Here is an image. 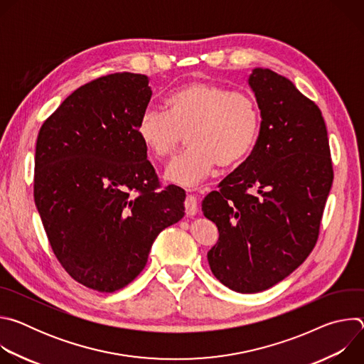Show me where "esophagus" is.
I'll use <instances>...</instances> for the list:
<instances>
[{
  "label": "esophagus",
  "instance_id": "esophagus-1",
  "mask_svg": "<svg viewBox=\"0 0 364 364\" xmlns=\"http://www.w3.org/2000/svg\"><path fill=\"white\" fill-rule=\"evenodd\" d=\"M184 207H186V215L187 216H194L198 210V204H197V198L194 196H187L186 201H184Z\"/></svg>",
  "mask_w": 364,
  "mask_h": 364
}]
</instances>
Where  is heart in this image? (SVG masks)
<instances>
[{
    "instance_id": "obj_1",
    "label": "heart",
    "mask_w": 364,
    "mask_h": 364,
    "mask_svg": "<svg viewBox=\"0 0 364 364\" xmlns=\"http://www.w3.org/2000/svg\"><path fill=\"white\" fill-rule=\"evenodd\" d=\"M259 122L250 95L196 80L167 96L166 112L145 109L136 134L157 160L171 157L187 136L190 149L166 168L164 177L173 184L191 187L209 177L216 166L240 163L257 138Z\"/></svg>"
}]
</instances>
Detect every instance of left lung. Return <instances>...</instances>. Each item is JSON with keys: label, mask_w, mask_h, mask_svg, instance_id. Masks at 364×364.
Masks as SVG:
<instances>
[{"label": "left lung", "mask_w": 364, "mask_h": 364, "mask_svg": "<svg viewBox=\"0 0 364 364\" xmlns=\"http://www.w3.org/2000/svg\"><path fill=\"white\" fill-rule=\"evenodd\" d=\"M247 83L262 118L257 141L219 191L201 203L219 230L207 252L210 269L240 294L274 287L305 261L317 243L334 177L316 103L269 69H253Z\"/></svg>", "instance_id": "left-lung-1"}]
</instances>
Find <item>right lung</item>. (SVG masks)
<instances>
[{
  "label": "right lung",
  "mask_w": 364,
  "mask_h": 364,
  "mask_svg": "<svg viewBox=\"0 0 364 364\" xmlns=\"http://www.w3.org/2000/svg\"><path fill=\"white\" fill-rule=\"evenodd\" d=\"M148 83L129 72L92 80L37 136L34 201L50 246L75 281L99 292L132 282L155 237L184 216L186 191L160 188L136 134Z\"/></svg>",
  "instance_id": "1"
}]
</instances>
